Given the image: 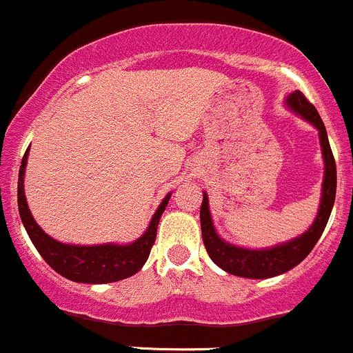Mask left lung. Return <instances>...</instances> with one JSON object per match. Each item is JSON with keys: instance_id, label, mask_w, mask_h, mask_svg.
I'll list each match as a JSON object with an SVG mask.
<instances>
[{"instance_id": "1", "label": "left lung", "mask_w": 353, "mask_h": 353, "mask_svg": "<svg viewBox=\"0 0 353 353\" xmlns=\"http://www.w3.org/2000/svg\"><path fill=\"white\" fill-rule=\"evenodd\" d=\"M286 107L310 123L319 132V142H321L322 159H324V179H322V192L321 204H319L317 216L314 223L300 234L298 237L286 241V243L275 244L272 248L263 250H250V248H241L236 244H230L218 236L213 225L210 211V201L208 194L203 192V204H201V232H203L204 246L211 260L229 274L237 277H246V279H268L275 277L284 272L291 270L298 263L308 256L317 241L321 239L324 232L327 220H330L331 210H333L334 197H336V163H334L333 152H331L327 132L319 116L317 109L305 99L301 92H293L288 95Z\"/></svg>"}]
</instances>
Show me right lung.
Here are the masks:
<instances>
[{
  "mask_svg": "<svg viewBox=\"0 0 353 353\" xmlns=\"http://www.w3.org/2000/svg\"><path fill=\"white\" fill-rule=\"evenodd\" d=\"M29 149L22 157L19 171V187H17V201H19V213L23 227L28 230L32 244L41 254L43 260L50 265L55 272L63 275L65 279L74 283L86 284H107L123 281L126 277L135 275L140 268L145 265L149 258L150 248L156 241L157 225H159L161 214L164 213L170 201L171 194H168L154 213L149 227L142 237L130 244H95V246H79V244H65L53 239L45 230L36 223L32 218L31 210L26 201L23 192V173L28 166Z\"/></svg>",
  "mask_w": 353,
  "mask_h": 353,
  "instance_id": "1",
  "label": "right lung"
}]
</instances>
